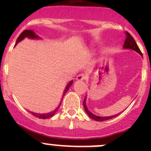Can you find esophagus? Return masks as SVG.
Listing matches in <instances>:
<instances>
[{
    "mask_svg": "<svg viewBox=\"0 0 151 151\" xmlns=\"http://www.w3.org/2000/svg\"><path fill=\"white\" fill-rule=\"evenodd\" d=\"M85 79H86V77H85V74H79V75L77 76L76 80H79V81H83V80H85Z\"/></svg>",
    "mask_w": 151,
    "mask_h": 151,
    "instance_id": "34e87169",
    "label": "esophagus"
}]
</instances>
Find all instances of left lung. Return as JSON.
Here are the masks:
<instances>
[{
    "label": "left lung",
    "instance_id": "1",
    "mask_svg": "<svg viewBox=\"0 0 151 151\" xmlns=\"http://www.w3.org/2000/svg\"><path fill=\"white\" fill-rule=\"evenodd\" d=\"M125 33H126V39H125V42H124V44H123V49H129V50H134V51L137 52L139 53L140 55L142 56V54L140 50H139V48L138 47L136 42H135V40L134 39V38L131 36V34L129 33V32L126 31L125 32ZM86 99H87V96H85L84 101H83V106H84L85 110V112H86V113L88 114V116H89L91 118H92V119L95 120V121H107V120L112 119V118H115V117L118 116V115H119V114H116V115H112V116H106V117H101V116H98V115H94V114H93L92 112H90V111L88 110V107H87Z\"/></svg>",
    "mask_w": 151,
    "mask_h": 151
}]
</instances>
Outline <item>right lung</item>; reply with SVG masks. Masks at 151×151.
<instances>
[{
    "label": "right lung",
    "mask_w": 151,
    "mask_h": 151,
    "mask_svg": "<svg viewBox=\"0 0 151 151\" xmlns=\"http://www.w3.org/2000/svg\"><path fill=\"white\" fill-rule=\"evenodd\" d=\"M25 38H28V39H41V38L39 37V36H37V35H36V33H34V31H33V30H24V31H22V33H21V34L19 36V37L17 38V41H16V44H15V45H17L19 42H20L21 41H22L24 39H25ZM72 84H73V80L70 81L69 83L67 84L66 87L65 88V89H64V91H63V96H62L61 101H60V104H59L58 106L57 107L55 108V109H54V110L52 111V112H47V113H36V112H30V113L33 114V115H34V116L38 117L39 118H42V119H47V118H51V117H52L53 115H54L57 112L58 109H59L60 104H61L62 100H63V96H64V95L66 94V93L67 92V91H68V90L69 89V88L71 86V85H72Z\"/></svg>",
    "instance_id": "1"
}]
</instances>
